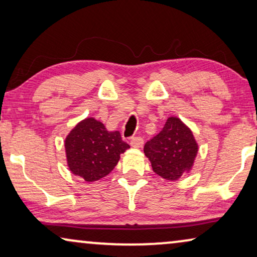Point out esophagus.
<instances>
[{
    "instance_id": "1",
    "label": "esophagus",
    "mask_w": 257,
    "mask_h": 257,
    "mask_svg": "<svg viewBox=\"0 0 257 257\" xmlns=\"http://www.w3.org/2000/svg\"><path fill=\"white\" fill-rule=\"evenodd\" d=\"M130 144H131V146L133 147H142L144 144V139L139 136L131 137V138H130Z\"/></svg>"
}]
</instances>
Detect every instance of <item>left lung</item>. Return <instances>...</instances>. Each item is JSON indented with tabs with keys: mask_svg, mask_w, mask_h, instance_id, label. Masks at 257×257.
Listing matches in <instances>:
<instances>
[{
	"mask_svg": "<svg viewBox=\"0 0 257 257\" xmlns=\"http://www.w3.org/2000/svg\"><path fill=\"white\" fill-rule=\"evenodd\" d=\"M153 171L167 180H177L193 166L198 144L179 118L170 117L161 131L144 146Z\"/></svg>",
	"mask_w": 257,
	"mask_h": 257,
	"instance_id": "obj_1",
	"label": "left lung"
}]
</instances>
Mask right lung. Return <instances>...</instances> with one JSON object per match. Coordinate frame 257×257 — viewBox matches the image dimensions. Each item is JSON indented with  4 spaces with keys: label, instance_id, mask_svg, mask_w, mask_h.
<instances>
[{
    "label": "right lung",
    "instance_id": "obj_1",
    "mask_svg": "<svg viewBox=\"0 0 257 257\" xmlns=\"http://www.w3.org/2000/svg\"><path fill=\"white\" fill-rule=\"evenodd\" d=\"M130 149L118 131L108 132L93 118L84 119L65 139L70 171L85 181H96L113 170L120 154Z\"/></svg>",
    "mask_w": 257,
    "mask_h": 257
}]
</instances>
